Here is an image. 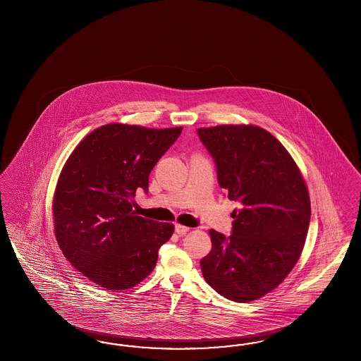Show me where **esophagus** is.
<instances>
[{
	"mask_svg": "<svg viewBox=\"0 0 361 361\" xmlns=\"http://www.w3.org/2000/svg\"><path fill=\"white\" fill-rule=\"evenodd\" d=\"M175 230L178 235L183 237V235H185L186 233L189 231V228L184 226V225H180V224H176Z\"/></svg>",
	"mask_w": 361,
	"mask_h": 361,
	"instance_id": "34e87169",
	"label": "esophagus"
}]
</instances>
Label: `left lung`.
I'll return each mask as SVG.
<instances>
[{
    "instance_id": "8db88e82",
    "label": "left lung",
    "mask_w": 361,
    "mask_h": 361,
    "mask_svg": "<svg viewBox=\"0 0 361 361\" xmlns=\"http://www.w3.org/2000/svg\"><path fill=\"white\" fill-rule=\"evenodd\" d=\"M197 132L216 161L219 185L242 205L231 213L229 238L209 230L202 275L221 295L252 302L282 283L302 254L311 217L306 181L283 144L258 126Z\"/></svg>"
}]
</instances>
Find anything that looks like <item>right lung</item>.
I'll list each match as a JSON object with an SVG mask.
<instances>
[{"label":"right lung","mask_w":361,"mask_h":361,"mask_svg":"<svg viewBox=\"0 0 361 361\" xmlns=\"http://www.w3.org/2000/svg\"><path fill=\"white\" fill-rule=\"evenodd\" d=\"M183 127L148 128L109 123L90 132L68 156L53 198L55 240L88 281L118 291L152 273L175 226L136 216L139 188Z\"/></svg>","instance_id":"obj_1"}]
</instances>
